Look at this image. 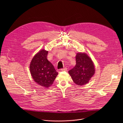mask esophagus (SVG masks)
Listing matches in <instances>:
<instances>
[{
  "label": "esophagus",
  "mask_w": 123,
  "mask_h": 123,
  "mask_svg": "<svg viewBox=\"0 0 123 123\" xmlns=\"http://www.w3.org/2000/svg\"><path fill=\"white\" fill-rule=\"evenodd\" d=\"M61 71H67V68H61Z\"/></svg>",
  "instance_id": "obj_1"
}]
</instances>
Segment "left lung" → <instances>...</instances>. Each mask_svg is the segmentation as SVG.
<instances>
[{
  "instance_id": "8db88e82",
  "label": "left lung",
  "mask_w": 123,
  "mask_h": 123,
  "mask_svg": "<svg viewBox=\"0 0 123 123\" xmlns=\"http://www.w3.org/2000/svg\"><path fill=\"white\" fill-rule=\"evenodd\" d=\"M76 61L75 66L68 73L76 84L82 86L88 83L94 75V66L91 59L85 54L77 53Z\"/></svg>"
}]
</instances>
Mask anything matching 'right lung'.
<instances>
[{"mask_svg":"<svg viewBox=\"0 0 123 123\" xmlns=\"http://www.w3.org/2000/svg\"><path fill=\"white\" fill-rule=\"evenodd\" d=\"M48 54V51L40 50L33 57L30 66L34 81L45 87H48L53 84L58 75L54 66L47 59Z\"/></svg>","mask_w":123,"mask_h":123,"instance_id":"1","label":"right lung"}]
</instances>
